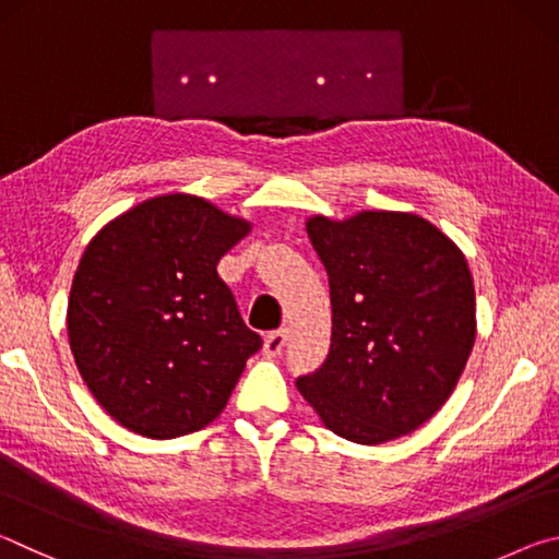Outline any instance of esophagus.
Wrapping results in <instances>:
<instances>
[{
  "label": "esophagus",
  "instance_id": "1",
  "mask_svg": "<svg viewBox=\"0 0 559 559\" xmlns=\"http://www.w3.org/2000/svg\"><path fill=\"white\" fill-rule=\"evenodd\" d=\"M288 343V328H278L263 340V353L266 355H281V349Z\"/></svg>",
  "mask_w": 559,
  "mask_h": 559
}]
</instances>
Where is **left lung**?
I'll use <instances>...</instances> for the list:
<instances>
[{"mask_svg": "<svg viewBox=\"0 0 559 559\" xmlns=\"http://www.w3.org/2000/svg\"><path fill=\"white\" fill-rule=\"evenodd\" d=\"M306 229L328 271L333 337L298 392L347 441L412 433L449 400L476 340L466 257L409 212L318 214Z\"/></svg>", "mask_w": 559, "mask_h": 559, "instance_id": "obj_1", "label": "left lung"}]
</instances>
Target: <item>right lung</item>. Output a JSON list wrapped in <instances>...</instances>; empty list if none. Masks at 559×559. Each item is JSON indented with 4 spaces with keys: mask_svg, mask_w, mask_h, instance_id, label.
<instances>
[{
    "mask_svg": "<svg viewBox=\"0 0 559 559\" xmlns=\"http://www.w3.org/2000/svg\"><path fill=\"white\" fill-rule=\"evenodd\" d=\"M251 222L194 194H163L93 236L75 269L69 343L83 382L120 427L175 439L212 424L261 335L216 263Z\"/></svg>",
    "mask_w": 559,
    "mask_h": 559,
    "instance_id": "right-lung-1",
    "label": "right lung"
}]
</instances>
